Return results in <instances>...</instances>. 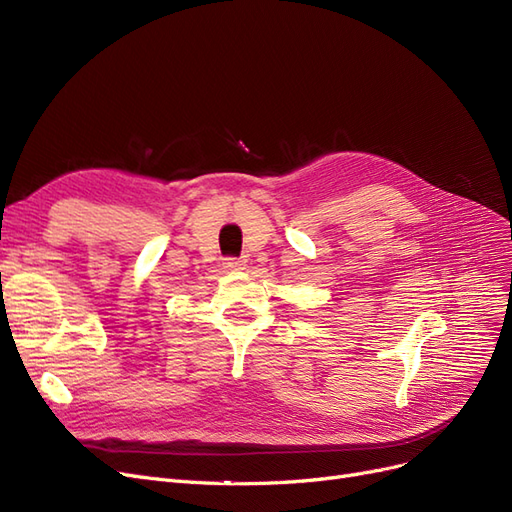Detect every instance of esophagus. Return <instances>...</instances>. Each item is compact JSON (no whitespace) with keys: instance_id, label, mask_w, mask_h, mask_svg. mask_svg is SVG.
Returning a JSON list of instances; mask_svg holds the SVG:
<instances>
[{"instance_id":"34e87169","label":"esophagus","mask_w":512,"mask_h":512,"mask_svg":"<svg viewBox=\"0 0 512 512\" xmlns=\"http://www.w3.org/2000/svg\"><path fill=\"white\" fill-rule=\"evenodd\" d=\"M224 269H228V271H241V269H245V260L243 258H226L224 260Z\"/></svg>"}]
</instances>
